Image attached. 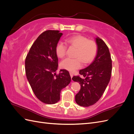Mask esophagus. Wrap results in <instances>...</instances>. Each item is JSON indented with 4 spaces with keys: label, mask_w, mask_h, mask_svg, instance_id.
Instances as JSON below:
<instances>
[{
    "label": "esophagus",
    "mask_w": 134,
    "mask_h": 134,
    "mask_svg": "<svg viewBox=\"0 0 134 134\" xmlns=\"http://www.w3.org/2000/svg\"><path fill=\"white\" fill-rule=\"evenodd\" d=\"M70 76H71V78H72V76H73V74L72 73V72H70Z\"/></svg>",
    "instance_id": "esophagus-1"
}]
</instances>
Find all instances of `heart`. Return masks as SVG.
Instances as JSON below:
<instances>
[{
  "label": "heart",
  "instance_id": "obj_1",
  "mask_svg": "<svg viewBox=\"0 0 134 134\" xmlns=\"http://www.w3.org/2000/svg\"><path fill=\"white\" fill-rule=\"evenodd\" d=\"M66 42L71 46L76 48V58H66L60 63V67L70 71H74L82 66V61L88 64L94 60L97 52V44L92 40H89L82 35H75L69 37ZM67 47L63 42H59L55 47L56 54L59 58L66 55Z\"/></svg>",
  "mask_w": 134,
  "mask_h": 134
}]
</instances>
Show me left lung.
<instances>
[{"instance_id":"left-lung-1","label":"left lung","mask_w":134,"mask_h":134,"mask_svg":"<svg viewBox=\"0 0 134 134\" xmlns=\"http://www.w3.org/2000/svg\"><path fill=\"white\" fill-rule=\"evenodd\" d=\"M97 52L94 60L87 68L79 71L83 76H74L72 80L80 84L75 95V102L83 107L95 104L100 98L111 79L112 60L108 47L102 39L97 37Z\"/></svg>"}]
</instances>
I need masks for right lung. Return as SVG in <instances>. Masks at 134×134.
<instances>
[{
  "label": "right lung",
  "instance_id": "1",
  "mask_svg": "<svg viewBox=\"0 0 134 134\" xmlns=\"http://www.w3.org/2000/svg\"><path fill=\"white\" fill-rule=\"evenodd\" d=\"M63 35L59 31L47 30L40 35L26 56L25 70L27 80L36 97L46 104H55L60 93L70 83L69 72L65 69L56 74L58 58L55 47Z\"/></svg>",
  "mask_w": 134,
  "mask_h": 134
}]
</instances>
